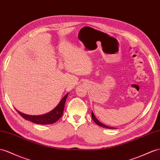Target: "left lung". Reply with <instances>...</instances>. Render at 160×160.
I'll return each mask as SVG.
<instances>
[{
	"label": "left lung",
	"instance_id": "left-lung-1",
	"mask_svg": "<svg viewBox=\"0 0 160 160\" xmlns=\"http://www.w3.org/2000/svg\"><path fill=\"white\" fill-rule=\"evenodd\" d=\"M92 118L93 121L95 122L96 123V124H97L98 126H101V127H103V128H108V129H116V128H113V127H110V126H106V125H105V124H102V123H101V122H99V120H98L97 119V118L95 117V114L93 113V112H92Z\"/></svg>",
	"mask_w": 160,
	"mask_h": 160
}]
</instances>
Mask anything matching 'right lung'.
I'll use <instances>...</instances> for the list:
<instances>
[{
	"instance_id": "right-lung-1",
	"label": "right lung",
	"mask_w": 160,
	"mask_h": 160,
	"mask_svg": "<svg viewBox=\"0 0 160 160\" xmlns=\"http://www.w3.org/2000/svg\"><path fill=\"white\" fill-rule=\"evenodd\" d=\"M68 96V93H67L66 95L62 98V99L61 100L59 104L57 105L56 107L52 110V111L49 112L45 114H42V115L31 116V115H27V114L20 112L17 109H16V111H17L20 114V116H22L24 119L33 122L34 124H53V123L58 121L60 119V118L62 116L63 110H64V107H65V101H66Z\"/></svg>"
}]
</instances>
